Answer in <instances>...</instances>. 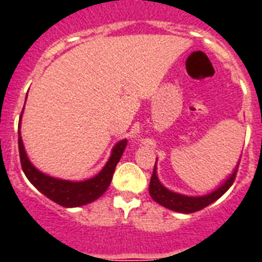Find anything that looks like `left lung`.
Wrapping results in <instances>:
<instances>
[{"label": "left lung", "instance_id": "1", "mask_svg": "<svg viewBox=\"0 0 262 262\" xmlns=\"http://www.w3.org/2000/svg\"><path fill=\"white\" fill-rule=\"evenodd\" d=\"M237 168H239V164H237V166L235 168L232 174L227 178L226 181H224L221 186L217 187L216 190L211 191L210 194H206V195L189 196L174 193V191H170L169 189H166V187L159 181V178H157L156 164H155L154 173H152L151 182H149V194H151L152 200L156 201L159 205L164 206L166 209L172 210V211L182 212V214H190V212L200 211V210L205 209L206 206L211 205L212 202L219 200V198L230 189L231 185L235 181Z\"/></svg>", "mask_w": 262, "mask_h": 262}]
</instances>
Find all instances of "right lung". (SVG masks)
Here are the masks:
<instances>
[{
	"label": "right lung",
	"instance_id": "obj_1",
	"mask_svg": "<svg viewBox=\"0 0 262 262\" xmlns=\"http://www.w3.org/2000/svg\"><path fill=\"white\" fill-rule=\"evenodd\" d=\"M20 118H22V114H20ZM126 139L118 142L113 148L111 156L107 163H106V165L93 178L77 182L67 181V180H60V178L45 174V173H41L40 170H38L35 166L32 165L31 161L27 157L26 151H25L22 138H20V131L18 129V147H19L20 165H22L23 172L29 178V181L41 194H45L51 201L56 202L60 206H64V207H78V206L88 205V203L98 200L99 196L107 190L111 178L114 174L115 166L119 163L120 157H122L123 151L126 149Z\"/></svg>",
	"mask_w": 262,
	"mask_h": 262
}]
</instances>
